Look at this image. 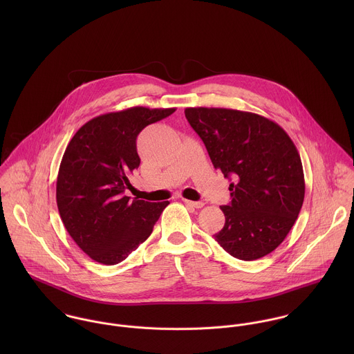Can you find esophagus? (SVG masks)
Returning <instances> with one entry per match:
<instances>
[{"label": "esophagus", "instance_id": "esophagus-1", "mask_svg": "<svg viewBox=\"0 0 354 354\" xmlns=\"http://www.w3.org/2000/svg\"><path fill=\"white\" fill-rule=\"evenodd\" d=\"M184 203H185L187 205H191V207H195V208H202L203 207L202 202H192V201H187V199H184Z\"/></svg>", "mask_w": 354, "mask_h": 354}]
</instances>
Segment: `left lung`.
Returning <instances> with one entry per match:
<instances>
[{"label": "left lung", "mask_w": 354, "mask_h": 354, "mask_svg": "<svg viewBox=\"0 0 354 354\" xmlns=\"http://www.w3.org/2000/svg\"><path fill=\"white\" fill-rule=\"evenodd\" d=\"M185 117L229 185L223 227L215 241L240 260L272 252L286 239L305 195L303 163L289 135L274 121L222 107H187Z\"/></svg>", "instance_id": "obj_1"}]
</instances>
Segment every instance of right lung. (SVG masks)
I'll return each mask as SVG.
<instances>
[{
    "label": "right lung",
    "mask_w": 354,
    "mask_h": 354,
    "mask_svg": "<svg viewBox=\"0 0 354 354\" xmlns=\"http://www.w3.org/2000/svg\"><path fill=\"white\" fill-rule=\"evenodd\" d=\"M176 109L129 107L86 122L64 152L55 199L62 223L93 260L113 266L152 233L169 202L129 201V176L140 165L138 135Z\"/></svg>",
    "instance_id": "1"
}]
</instances>
